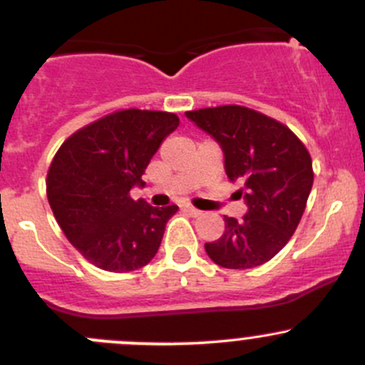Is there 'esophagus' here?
I'll use <instances>...</instances> for the list:
<instances>
[{"label": "esophagus", "mask_w": 365, "mask_h": 365, "mask_svg": "<svg viewBox=\"0 0 365 365\" xmlns=\"http://www.w3.org/2000/svg\"><path fill=\"white\" fill-rule=\"evenodd\" d=\"M183 210H185L187 213H190V215H192V217H200L201 213H203V212H201V210L194 208V206H190V205H185V206H183Z\"/></svg>", "instance_id": "obj_1"}]
</instances>
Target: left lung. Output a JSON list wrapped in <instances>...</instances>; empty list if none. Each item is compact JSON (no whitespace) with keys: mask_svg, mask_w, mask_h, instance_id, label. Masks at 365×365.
I'll list each match as a JSON object with an SVG mask.
<instances>
[{"mask_svg":"<svg viewBox=\"0 0 365 365\" xmlns=\"http://www.w3.org/2000/svg\"><path fill=\"white\" fill-rule=\"evenodd\" d=\"M185 116L219 143L227 178L242 183L237 194L247 205L244 219L224 215V235L205 244L206 254L233 270L267 263L288 244L304 215L314 180L307 148L281 121L244 106Z\"/></svg>","mask_w":365,"mask_h":365,"instance_id":"obj_1","label":"left lung"}]
</instances>
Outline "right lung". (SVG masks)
I'll return each mask as SVG.
<instances>
[{"mask_svg":"<svg viewBox=\"0 0 365 365\" xmlns=\"http://www.w3.org/2000/svg\"><path fill=\"white\" fill-rule=\"evenodd\" d=\"M175 113L123 109L79 128L47 173V200L70 244L108 272H132L153 259L178 206L130 197L165 138Z\"/></svg>","mask_w":365,"mask_h":365,"instance_id":"right-lung-1","label":"right lung"}]
</instances>
